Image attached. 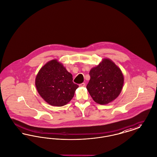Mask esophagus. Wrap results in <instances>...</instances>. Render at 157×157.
<instances>
[{
  "label": "esophagus",
  "mask_w": 157,
  "mask_h": 157,
  "mask_svg": "<svg viewBox=\"0 0 157 157\" xmlns=\"http://www.w3.org/2000/svg\"><path fill=\"white\" fill-rule=\"evenodd\" d=\"M85 86H86V84H85L84 82H82V83H81V84H79V86H80V87H85Z\"/></svg>",
  "instance_id": "obj_1"
}]
</instances>
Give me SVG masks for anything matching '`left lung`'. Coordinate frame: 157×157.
Returning <instances> with one entry per match:
<instances>
[{
    "instance_id": "obj_1",
    "label": "left lung",
    "mask_w": 157,
    "mask_h": 157,
    "mask_svg": "<svg viewBox=\"0 0 157 157\" xmlns=\"http://www.w3.org/2000/svg\"><path fill=\"white\" fill-rule=\"evenodd\" d=\"M90 80L87 89L95 102L107 104L120 95L124 84L120 68L109 59H104L96 67L91 69Z\"/></svg>"
}]
</instances>
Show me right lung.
<instances>
[{
  "label": "right lung",
  "mask_w": 157,
  "mask_h": 157,
  "mask_svg": "<svg viewBox=\"0 0 157 157\" xmlns=\"http://www.w3.org/2000/svg\"><path fill=\"white\" fill-rule=\"evenodd\" d=\"M35 85L40 96L51 105L61 107L73 98L78 86L73 75L57 60L48 62L36 75Z\"/></svg>",
  "instance_id": "obj_1"
}]
</instances>
